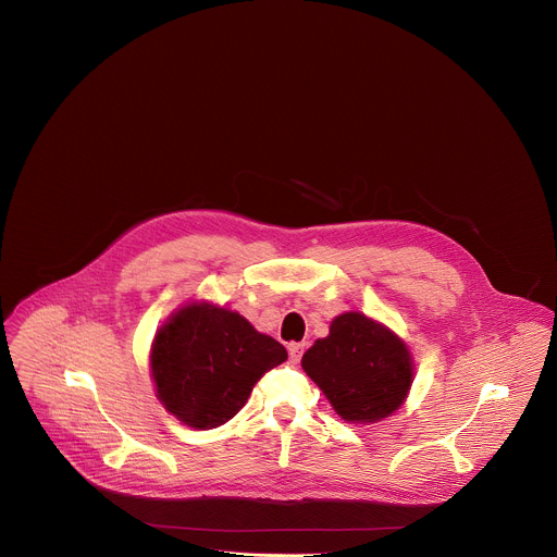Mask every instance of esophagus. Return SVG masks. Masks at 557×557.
I'll use <instances>...</instances> for the list:
<instances>
[{
  "mask_svg": "<svg viewBox=\"0 0 557 557\" xmlns=\"http://www.w3.org/2000/svg\"><path fill=\"white\" fill-rule=\"evenodd\" d=\"M304 349H306V345H304V343H290V345H288V356H290V360H293L295 364L301 360Z\"/></svg>",
  "mask_w": 557,
  "mask_h": 557,
  "instance_id": "1",
  "label": "esophagus"
}]
</instances>
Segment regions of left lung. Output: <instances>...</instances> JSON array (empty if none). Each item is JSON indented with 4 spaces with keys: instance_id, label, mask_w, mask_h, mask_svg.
Segmentation results:
<instances>
[{
    "instance_id": "8db88e82",
    "label": "left lung",
    "mask_w": 557,
    "mask_h": 557,
    "mask_svg": "<svg viewBox=\"0 0 557 557\" xmlns=\"http://www.w3.org/2000/svg\"><path fill=\"white\" fill-rule=\"evenodd\" d=\"M301 367L347 423H377L397 412L414 382L408 345L384 323L345 312L314 341Z\"/></svg>"
}]
</instances>
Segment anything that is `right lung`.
Segmentation results:
<instances>
[{"label": "right lung", "mask_w": 557, "mask_h": 557, "mask_svg": "<svg viewBox=\"0 0 557 557\" xmlns=\"http://www.w3.org/2000/svg\"><path fill=\"white\" fill-rule=\"evenodd\" d=\"M286 358L284 345L238 312L190 301L156 332L149 371L166 412L188 428L214 430L234 419L256 382Z\"/></svg>", "instance_id": "obj_1"}]
</instances>
